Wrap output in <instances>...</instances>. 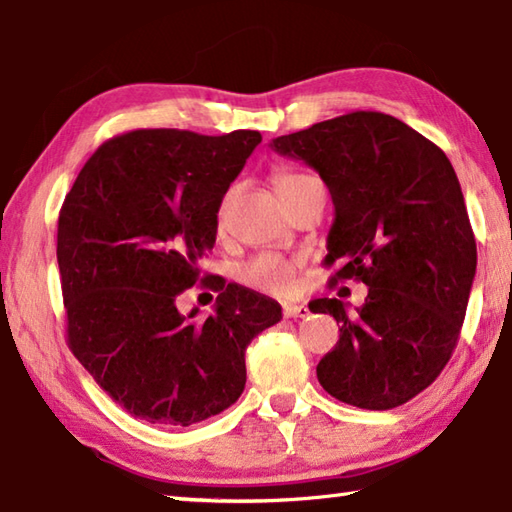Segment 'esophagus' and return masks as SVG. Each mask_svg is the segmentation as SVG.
Segmentation results:
<instances>
[{"label": "esophagus", "instance_id": "1", "mask_svg": "<svg viewBox=\"0 0 512 512\" xmlns=\"http://www.w3.org/2000/svg\"><path fill=\"white\" fill-rule=\"evenodd\" d=\"M284 315L286 318H306L309 309L304 304H284Z\"/></svg>", "mask_w": 512, "mask_h": 512}]
</instances>
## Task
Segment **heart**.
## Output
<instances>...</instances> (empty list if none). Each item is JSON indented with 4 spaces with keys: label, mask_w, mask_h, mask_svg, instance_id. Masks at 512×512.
<instances>
[{
    "label": "heart",
    "mask_w": 512,
    "mask_h": 512,
    "mask_svg": "<svg viewBox=\"0 0 512 512\" xmlns=\"http://www.w3.org/2000/svg\"><path fill=\"white\" fill-rule=\"evenodd\" d=\"M309 179H313V176L300 174V172H277L273 183H275L277 194H280L282 199L284 194H288L295 188V185H300ZM235 197H237V185H230V188L221 194L215 210L219 228L228 226ZM297 268H300V262H297L295 257L273 253V250H264V253H257L255 257L246 259V262L239 266L237 275L241 282L250 288H255V291L286 297L291 295L297 286Z\"/></svg>",
    "instance_id": "1"
}]
</instances>
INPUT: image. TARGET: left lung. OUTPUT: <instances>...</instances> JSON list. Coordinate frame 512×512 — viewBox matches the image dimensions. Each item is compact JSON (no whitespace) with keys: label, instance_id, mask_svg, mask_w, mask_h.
Returning <instances> with one entry per match:
<instances>
[{"label":"left lung","instance_id":"obj_1","mask_svg":"<svg viewBox=\"0 0 512 512\" xmlns=\"http://www.w3.org/2000/svg\"><path fill=\"white\" fill-rule=\"evenodd\" d=\"M271 147L327 183L336 219L324 264L342 262L331 282L369 286L353 315L336 297L309 304L340 322V340L318 362L320 385L360 410L407 403L448 365L477 271L475 232L450 159L380 111L322 120Z\"/></svg>","mask_w":512,"mask_h":512}]
</instances>
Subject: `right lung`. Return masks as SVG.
<instances>
[{"mask_svg":"<svg viewBox=\"0 0 512 512\" xmlns=\"http://www.w3.org/2000/svg\"><path fill=\"white\" fill-rule=\"evenodd\" d=\"M262 134L134 129L102 143L64 197L58 266L67 342L96 383L145 423L188 427L246 385V347L282 320L271 297L201 277L217 203ZM199 279L220 291L194 321L175 297Z\"/></svg>","mask_w":512,"mask_h":512,"instance_id":"1","label":"right lung"}]
</instances>
